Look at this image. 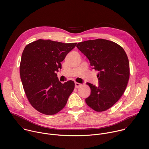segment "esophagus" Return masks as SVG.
<instances>
[{"label":"esophagus","instance_id":"esophagus-1","mask_svg":"<svg viewBox=\"0 0 149 149\" xmlns=\"http://www.w3.org/2000/svg\"><path fill=\"white\" fill-rule=\"evenodd\" d=\"M81 86V84H79V83H78V82H75V87L76 88H78V87H80Z\"/></svg>","mask_w":149,"mask_h":149}]
</instances>
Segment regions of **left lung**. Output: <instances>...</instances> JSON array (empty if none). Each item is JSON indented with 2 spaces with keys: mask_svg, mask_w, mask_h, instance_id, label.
<instances>
[{
  "mask_svg": "<svg viewBox=\"0 0 149 149\" xmlns=\"http://www.w3.org/2000/svg\"><path fill=\"white\" fill-rule=\"evenodd\" d=\"M77 47L89 59L92 68L98 71V86L87 83L91 94L86 102L96 111L107 110L121 98L127 86L130 76L128 57L121 46L103 39L81 42Z\"/></svg>",
  "mask_w": 149,
  "mask_h": 149,
  "instance_id": "obj_1",
  "label": "left lung"
}]
</instances>
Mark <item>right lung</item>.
Masks as SVG:
<instances>
[{"instance_id": "right-lung-1", "label": "right lung", "mask_w": 149, "mask_h": 149, "mask_svg": "<svg viewBox=\"0 0 149 149\" xmlns=\"http://www.w3.org/2000/svg\"><path fill=\"white\" fill-rule=\"evenodd\" d=\"M77 44L39 39L25 47L20 64V79L30 104L39 112L53 115L65 106L75 84L72 81L61 83L56 72Z\"/></svg>"}]
</instances>
